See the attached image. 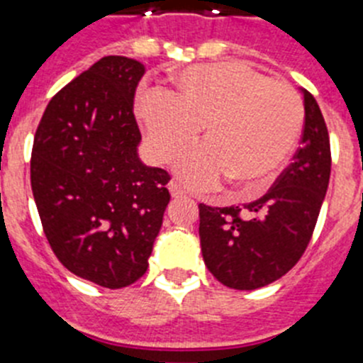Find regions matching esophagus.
<instances>
[{
    "label": "esophagus",
    "instance_id": "34e87169",
    "mask_svg": "<svg viewBox=\"0 0 363 363\" xmlns=\"http://www.w3.org/2000/svg\"><path fill=\"white\" fill-rule=\"evenodd\" d=\"M169 191H171L172 198H184L185 196V191L182 189V185L176 184V182H171V184H169Z\"/></svg>",
    "mask_w": 363,
    "mask_h": 363
}]
</instances>
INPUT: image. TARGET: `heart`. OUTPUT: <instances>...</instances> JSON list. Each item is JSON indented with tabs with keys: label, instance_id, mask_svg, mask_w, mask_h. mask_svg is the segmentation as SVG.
Returning <instances> with one entry per match:
<instances>
[{
	"label": "heart",
	"instance_id": "1",
	"mask_svg": "<svg viewBox=\"0 0 363 363\" xmlns=\"http://www.w3.org/2000/svg\"><path fill=\"white\" fill-rule=\"evenodd\" d=\"M136 116L150 156L169 163L185 152L176 171L194 189L227 178L242 192H258L280 171L303 127V104L293 86L271 82L240 62L207 63L179 70L169 92H140Z\"/></svg>",
	"mask_w": 363,
	"mask_h": 363
}]
</instances>
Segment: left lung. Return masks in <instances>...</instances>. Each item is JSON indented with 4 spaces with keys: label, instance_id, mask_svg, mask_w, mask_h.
Here are the masks:
<instances>
[{
    "label": "left lung",
    "instance_id": "8db88e82",
    "mask_svg": "<svg viewBox=\"0 0 363 363\" xmlns=\"http://www.w3.org/2000/svg\"><path fill=\"white\" fill-rule=\"evenodd\" d=\"M306 123L296 154L267 194L240 207L200 203V243L213 277L255 291L296 265L313 236L331 176V145L316 99L301 89Z\"/></svg>",
    "mask_w": 363,
    "mask_h": 363
}]
</instances>
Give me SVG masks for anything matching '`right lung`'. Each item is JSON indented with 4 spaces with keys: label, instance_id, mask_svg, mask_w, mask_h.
<instances>
[{
    "label": "right lung",
    "instance_id": "obj_1",
    "mask_svg": "<svg viewBox=\"0 0 363 363\" xmlns=\"http://www.w3.org/2000/svg\"><path fill=\"white\" fill-rule=\"evenodd\" d=\"M143 74L136 60L101 57L50 99L32 147V194L54 255L107 289L145 274L171 200L169 172L138 156Z\"/></svg>",
    "mask_w": 363,
    "mask_h": 363
}]
</instances>
